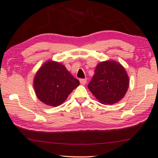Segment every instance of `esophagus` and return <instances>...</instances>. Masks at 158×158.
I'll list each match as a JSON object with an SVG mask.
<instances>
[{
  "label": "esophagus",
  "mask_w": 158,
  "mask_h": 158,
  "mask_svg": "<svg viewBox=\"0 0 158 158\" xmlns=\"http://www.w3.org/2000/svg\"><path fill=\"white\" fill-rule=\"evenodd\" d=\"M87 82V79L85 78V79H80V83H81V85H85L86 83Z\"/></svg>",
  "instance_id": "34e87169"
}]
</instances>
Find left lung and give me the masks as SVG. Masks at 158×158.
Masks as SVG:
<instances>
[{"label":"left lung","instance_id":"1","mask_svg":"<svg viewBox=\"0 0 158 158\" xmlns=\"http://www.w3.org/2000/svg\"><path fill=\"white\" fill-rule=\"evenodd\" d=\"M88 87L100 102L113 105L125 96L129 87V77L120 63L103 61L97 65Z\"/></svg>","mask_w":158,"mask_h":158}]
</instances>
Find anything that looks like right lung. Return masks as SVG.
Returning a JSON list of instances; mask_svg holds the SVG:
<instances>
[{"label": "right lung", "instance_id": "obj_1", "mask_svg": "<svg viewBox=\"0 0 158 158\" xmlns=\"http://www.w3.org/2000/svg\"><path fill=\"white\" fill-rule=\"evenodd\" d=\"M80 85L65 65L48 61L40 68L34 78L33 86L38 99L50 106H60Z\"/></svg>", "mask_w": 158, "mask_h": 158}]
</instances>
